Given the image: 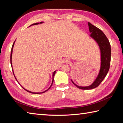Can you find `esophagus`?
I'll return each mask as SVG.
<instances>
[{
    "mask_svg": "<svg viewBox=\"0 0 123 123\" xmlns=\"http://www.w3.org/2000/svg\"><path fill=\"white\" fill-rule=\"evenodd\" d=\"M66 62H67V63H68V62H69V61H68V60H66Z\"/></svg>",
    "mask_w": 123,
    "mask_h": 123,
    "instance_id": "1",
    "label": "esophagus"
}]
</instances>
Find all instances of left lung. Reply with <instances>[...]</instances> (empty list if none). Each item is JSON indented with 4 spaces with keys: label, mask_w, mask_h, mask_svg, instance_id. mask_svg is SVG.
Here are the masks:
<instances>
[{
    "label": "left lung",
    "mask_w": 123,
    "mask_h": 123,
    "mask_svg": "<svg viewBox=\"0 0 123 123\" xmlns=\"http://www.w3.org/2000/svg\"><path fill=\"white\" fill-rule=\"evenodd\" d=\"M89 30L90 32V37L97 43L100 50L101 63L100 68L97 78L94 81L88 86H80L75 84L71 79L72 82L75 86L81 89H91L97 87L103 81L106 76L110 69L111 62V49L109 39L104 33L96 26L88 22Z\"/></svg>",
    "instance_id": "8db88e82"
}]
</instances>
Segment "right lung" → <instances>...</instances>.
<instances>
[{
	"mask_svg": "<svg viewBox=\"0 0 123 123\" xmlns=\"http://www.w3.org/2000/svg\"><path fill=\"white\" fill-rule=\"evenodd\" d=\"M43 23V22H40V23H34V24H32V25H31L30 26H31V25H37V24H42V23ZM15 41L14 42L13 44V45H12V49H11V56H10V62H11V67H12V71H13V75H14V78H15L16 80H17V82H18V84H19L20 85V86H21L23 87V86H22V85L19 84V82H18V81H17V79H16V76H15V75H14V72H13V68H12V51H13V48L14 44V42H15ZM56 70H55V71H54V72H53V80H52V82H51V85H50V86L49 87V88L48 89H47V90H45V91H44V92H32L29 91H28V90H27V89H25V88H24V87H23V88L27 92H29V93H32V94H41V93H44V92H47L48 90H49V89H50V87H51L52 85H53V82H54V76H55V73H56Z\"/></svg>",
	"mask_w": 123,
	"mask_h": 123,
	"instance_id": "add662e5",
	"label": "right lung"
}]
</instances>
